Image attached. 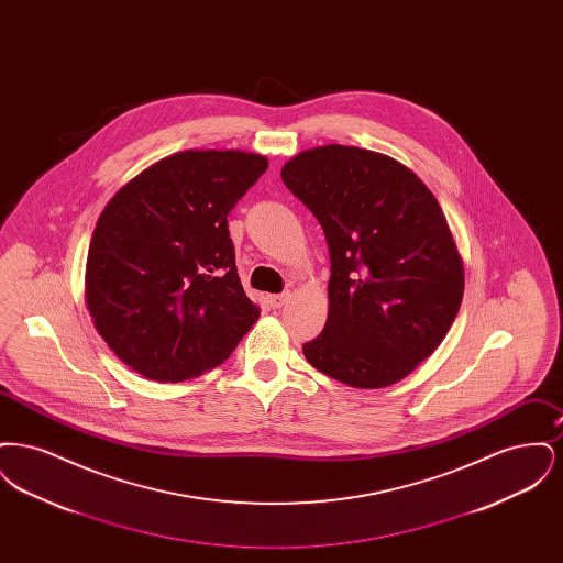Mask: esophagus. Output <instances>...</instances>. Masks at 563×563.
Here are the masks:
<instances>
[{"instance_id":"obj_1","label":"esophagus","mask_w":563,"mask_h":563,"mask_svg":"<svg viewBox=\"0 0 563 563\" xmlns=\"http://www.w3.org/2000/svg\"><path fill=\"white\" fill-rule=\"evenodd\" d=\"M289 299H291V294H289V291H285V294L269 295L268 297L269 306H272V308H283Z\"/></svg>"}]
</instances>
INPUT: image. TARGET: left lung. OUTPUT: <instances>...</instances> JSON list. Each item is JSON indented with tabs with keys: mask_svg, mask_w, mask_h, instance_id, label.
I'll use <instances>...</instances> for the list:
<instances>
[{
	"mask_svg": "<svg viewBox=\"0 0 563 563\" xmlns=\"http://www.w3.org/2000/svg\"><path fill=\"white\" fill-rule=\"evenodd\" d=\"M283 184L329 244V310L308 363L352 388L401 382L448 335L464 262L441 205L402 162L354 145L299 152Z\"/></svg>",
	"mask_w": 563,
	"mask_h": 563,
	"instance_id": "left-lung-1",
	"label": "left lung"
}]
</instances>
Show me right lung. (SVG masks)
<instances>
[{
  "instance_id": "1",
  "label": "right lung",
  "mask_w": 563,
  "mask_h": 563,
  "mask_svg": "<svg viewBox=\"0 0 563 563\" xmlns=\"http://www.w3.org/2000/svg\"><path fill=\"white\" fill-rule=\"evenodd\" d=\"M268 168L242 150H186L141 170L99 214L84 297L136 374L184 382L221 365L260 319L242 289L228 214Z\"/></svg>"
}]
</instances>
